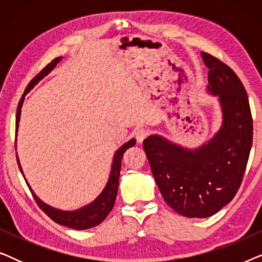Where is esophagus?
<instances>
[{
  "mask_svg": "<svg viewBox=\"0 0 262 262\" xmlns=\"http://www.w3.org/2000/svg\"><path fill=\"white\" fill-rule=\"evenodd\" d=\"M149 134H150L149 128L139 127V128H137V130L135 131V137H136V139H137L138 143H142L146 137H148Z\"/></svg>",
  "mask_w": 262,
  "mask_h": 262,
  "instance_id": "obj_1",
  "label": "esophagus"
}]
</instances>
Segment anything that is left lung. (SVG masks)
Wrapping results in <instances>:
<instances>
[{"label": "left lung", "instance_id": "left-lung-1", "mask_svg": "<svg viewBox=\"0 0 262 262\" xmlns=\"http://www.w3.org/2000/svg\"><path fill=\"white\" fill-rule=\"evenodd\" d=\"M209 68L207 89L223 111L220 132L202 148L187 150L160 136L143 142L150 168L166 203L186 217L213 216L241 186L253 143L248 95L237 75L216 57L202 52Z\"/></svg>", "mask_w": 262, "mask_h": 262}]
</instances>
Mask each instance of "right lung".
I'll return each mask as SVG.
<instances>
[{
    "mask_svg": "<svg viewBox=\"0 0 262 262\" xmlns=\"http://www.w3.org/2000/svg\"><path fill=\"white\" fill-rule=\"evenodd\" d=\"M60 58H62V57H57V58L53 59L51 63H49L48 66H46L44 69H42L40 73H39L37 76H35L33 80L30 82V83H28L27 88L25 89L23 98L20 99L19 105H17L16 131H17V127H19L21 107H23L25 95H26L27 93L30 92L31 89L33 88L42 77L46 76V75H48L50 71H51L53 68L57 66V63L59 62ZM135 144H136V139L132 138L131 141L125 143L121 148L117 150L116 155H114V159H113L112 170H111L108 182H107L106 187L102 191L101 194H100L92 204H89V205L82 207V209L76 210V211H60V210L53 209V207L46 205L45 203H42L41 200L34 194L33 191L30 188V191L32 193V195H33L37 205L40 207L41 211H44V212L48 214V216L51 218L53 222H56V223H58V224L66 225V227L76 229V230H84V229L93 228V227H95V225H99L100 223H102L103 220L108 216L111 210L113 209L114 202H116L117 193H118V186H119L121 160H123V155H124L125 150H127L130 146H134ZM16 160H17V164H19L21 173H23V169H21V166H20V162H19V159H17V156H16Z\"/></svg>",
    "mask_w": 262,
    "mask_h": 262,
    "instance_id": "add662e5",
    "label": "right lung"
}]
</instances>
